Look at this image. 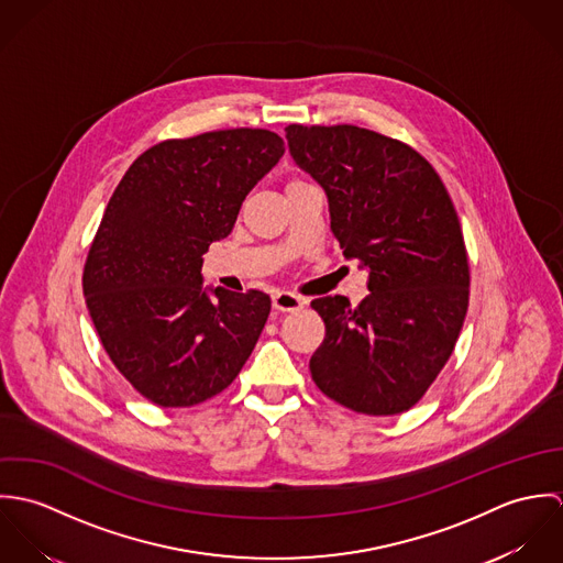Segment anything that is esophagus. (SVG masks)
I'll list each match as a JSON object with an SVG mask.
<instances>
[{
    "label": "esophagus",
    "mask_w": 563,
    "mask_h": 563,
    "mask_svg": "<svg viewBox=\"0 0 563 563\" xmlns=\"http://www.w3.org/2000/svg\"><path fill=\"white\" fill-rule=\"evenodd\" d=\"M303 306H306V301L292 292L282 290V292L273 295V308L279 312H299V310H303Z\"/></svg>",
    "instance_id": "1"
}]
</instances>
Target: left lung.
Listing matches in <instances>:
<instances>
[{
	"label": "left lung",
	"instance_id": "8db88e82",
	"mask_svg": "<svg viewBox=\"0 0 563 563\" xmlns=\"http://www.w3.org/2000/svg\"><path fill=\"white\" fill-rule=\"evenodd\" d=\"M295 162L327 192L342 255L368 271V297H321L324 340L310 360L322 395L395 416L449 362L468 310L471 271L453 201L416 150L355 125H288Z\"/></svg>",
	"mask_w": 563,
	"mask_h": 563
}]
</instances>
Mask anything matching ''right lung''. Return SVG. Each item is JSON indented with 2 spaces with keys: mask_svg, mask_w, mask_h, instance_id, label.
<instances>
[{
  "mask_svg": "<svg viewBox=\"0 0 563 563\" xmlns=\"http://www.w3.org/2000/svg\"><path fill=\"white\" fill-rule=\"evenodd\" d=\"M268 130H219L150 147L114 188L81 288L99 340L147 401L192 407L223 393L271 312L268 295L203 288L210 242L284 156Z\"/></svg>",
  "mask_w": 563,
  "mask_h": 563,
  "instance_id": "obj_1",
  "label": "right lung"
}]
</instances>
